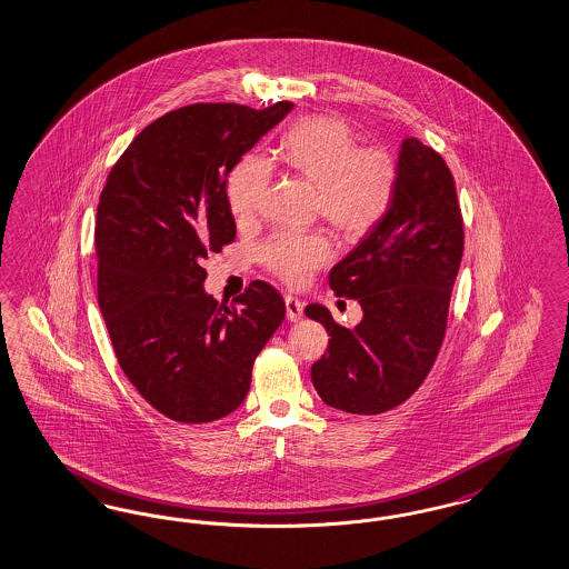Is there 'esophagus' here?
I'll return each mask as SVG.
<instances>
[{
  "instance_id": "34e87169",
  "label": "esophagus",
  "mask_w": 569,
  "mask_h": 569,
  "mask_svg": "<svg viewBox=\"0 0 569 569\" xmlns=\"http://www.w3.org/2000/svg\"><path fill=\"white\" fill-rule=\"evenodd\" d=\"M302 311H305V305L296 296H286V316L290 321H300Z\"/></svg>"
}]
</instances>
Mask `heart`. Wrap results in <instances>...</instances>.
<instances>
[{
    "label": "heart",
    "mask_w": 569,
    "mask_h": 569,
    "mask_svg": "<svg viewBox=\"0 0 569 569\" xmlns=\"http://www.w3.org/2000/svg\"><path fill=\"white\" fill-rule=\"evenodd\" d=\"M296 176L318 186L321 216L347 237H360L375 227L391 203L398 164L375 146H360L353 129L337 116H309L292 124L277 150ZM267 160L248 154L228 173L230 213L246 222L260 209L269 186ZM264 267L290 286L332 260V243L321 232L277 230L260 248Z\"/></svg>",
    "instance_id": "1"
}]
</instances>
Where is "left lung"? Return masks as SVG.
Here are the masks:
<instances>
[{
    "mask_svg": "<svg viewBox=\"0 0 569 569\" xmlns=\"http://www.w3.org/2000/svg\"><path fill=\"white\" fill-rule=\"evenodd\" d=\"M461 253L463 220L451 169L409 137L386 216L328 277L335 295L360 302L365 318L349 330L321 305L305 309L330 337L311 366L328 407L379 415L421 387L445 341Z\"/></svg>",
    "mask_w": 569,
    "mask_h": 569,
    "instance_id": "1",
    "label": "left lung"
}]
</instances>
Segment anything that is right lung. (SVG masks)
<instances>
[{
	"label": "right lung",
	"mask_w": 569,
	"mask_h": 569,
	"mask_svg": "<svg viewBox=\"0 0 569 569\" xmlns=\"http://www.w3.org/2000/svg\"><path fill=\"white\" fill-rule=\"evenodd\" d=\"M295 108L194 103L148 124L116 160L94 227L97 298L118 365L139 396L180 423L222 419L246 400L251 366L286 318L267 281L234 305L204 295V260L234 241L227 176Z\"/></svg>",
	"instance_id": "add662e5"
}]
</instances>
